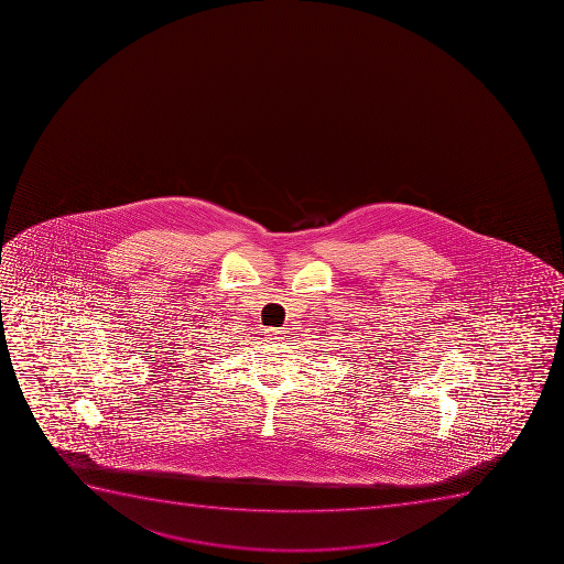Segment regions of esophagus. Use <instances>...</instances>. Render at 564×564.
Listing matches in <instances>:
<instances>
[{
	"mask_svg": "<svg viewBox=\"0 0 564 564\" xmlns=\"http://www.w3.org/2000/svg\"><path fill=\"white\" fill-rule=\"evenodd\" d=\"M267 340L273 341V344H279V341L285 340V330L268 329Z\"/></svg>",
	"mask_w": 564,
	"mask_h": 564,
	"instance_id": "obj_1",
	"label": "esophagus"
}]
</instances>
